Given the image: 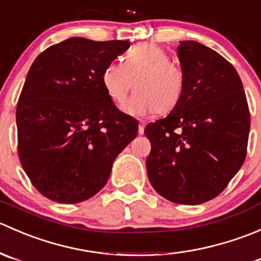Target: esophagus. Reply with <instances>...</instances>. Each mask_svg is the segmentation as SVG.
<instances>
[{
	"mask_svg": "<svg viewBox=\"0 0 261 261\" xmlns=\"http://www.w3.org/2000/svg\"><path fill=\"white\" fill-rule=\"evenodd\" d=\"M144 130H145V122H140L139 123V134H140V135H143Z\"/></svg>",
	"mask_w": 261,
	"mask_h": 261,
	"instance_id": "1",
	"label": "esophagus"
}]
</instances>
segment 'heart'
Segmentation results:
<instances>
[{"instance_id": "b5f03b06", "label": "heart", "mask_w": 261, "mask_h": 261, "mask_svg": "<svg viewBox=\"0 0 261 261\" xmlns=\"http://www.w3.org/2000/svg\"><path fill=\"white\" fill-rule=\"evenodd\" d=\"M101 81L107 96L117 106L125 102L135 81V93L125 106V111L133 116L169 112L180 101L186 86L183 69L170 62L169 53L150 43L131 48L122 64L109 63L102 70Z\"/></svg>"}]
</instances>
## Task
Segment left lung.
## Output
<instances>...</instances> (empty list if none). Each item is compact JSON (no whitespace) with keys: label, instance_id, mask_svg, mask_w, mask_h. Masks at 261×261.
Segmentation results:
<instances>
[{"label":"left lung","instance_id":"left-lung-1","mask_svg":"<svg viewBox=\"0 0 261 261\" xmlns=\"http://www.w3.org/2000/svg\"><path fill=\"white\" fill-rule=\"evenodd\" d=\"M183 94L164 118L150 122L146 170L155 191L179 204L217 197L243 167L250 112L232 64L197 41H179Z\"/></svg>","mask_w":261,"mask_h":261}]
</instances>
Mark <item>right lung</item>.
Instances as JSON below:
<instances>
[{
	"mask_svg": "<svg viewBox=\"0 0 261 261\" xmlns=\"http://www.w3.org/2000/svg\"><path fill=\"white\" fill-rule=\"evenodd\" d=\"M127 40L70 38L31 65L16 109L17 150L33 186L59 203H80L109 180L116 156L138 135L102 86L103 68Z\"/></svg>",
	"mask_w": 261,
	"mask_h": 261,
	"instance_id": "1",
	"label": "right lung"
}]
</instances>
